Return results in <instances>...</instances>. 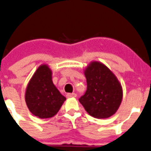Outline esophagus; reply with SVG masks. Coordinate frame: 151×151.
<instances>
[{"instance_id": "34e87169", "label": "esophagus", "mask_w": 151, "mask_h": 151, "mask_svg": "<svg viewBox=\"0 0 151 151\" xmlns=\"http://www.w3.org/2000/svg\"><path fill=\"white\" fill-rule=\"evenodd\" d=\"M68 98H74V97H76V93H68L67 95Z\"/></svg>"}]
</instances>
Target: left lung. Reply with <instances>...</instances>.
Returning a JSON list of instances; mask_svg holds the SVG:
<instances>
[{"mask_svg":"<svg viewBox=\"0 0 151 151\" xmlns=\"http://www.w3.org/2000/svg\"><path fill=\"white\" fill-rule=\"evenodd\" d=\"M87 90L79 101L91 116L105 119L117 111L122 99V88L109 69L99 62H92L84 71Z\"/></svg>","mask_w":151,"mask_h":151,"instance_id":"1","label":"left lung"}]
</instances>
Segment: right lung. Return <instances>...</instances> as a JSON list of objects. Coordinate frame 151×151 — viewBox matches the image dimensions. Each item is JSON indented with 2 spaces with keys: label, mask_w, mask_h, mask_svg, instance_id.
Segmentation results:
<instances>
[{
  "label": "right lung",
  "mask_w": 151,
  "mask_h": 151,
  "mask_svg": "<svg viewBox=\"0 0 151 151\" xmlns=\"http://www.w3.org/2000/svg\"><path fill=\"white\" fill-rule=\"evenodd\" d=\"M66 98L53 84L52 71L42 65L35 73L27 87L25 101L31 112L41 119L55 116Z\"/></svg>",
  "instance_id": "right-lung-1"
}]
</instances>
